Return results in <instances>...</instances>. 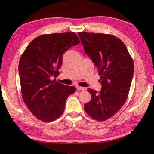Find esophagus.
Listing matches in <instances>:
<instances>
[{"mask_svg": "<svg viewBox=\"0 0 154 154\" xmlns=\"http://www.w3.org/2000/svg\"><path fill=\"white\" fill-rule=\"evenodd\" d=\"M76 88H77V89L78 91L85 90V87H79V86H76Z\"/></svg>", "mask_w": 154, "mask_h": 154, "instance_id": "esophagus-1", "label": "esophagus"}]
</instances>
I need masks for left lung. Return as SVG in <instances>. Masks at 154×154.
<instances>
[{"instance_id":"obj_1","label":"left lung","mask_w":154,"mask_h":154,"mask_svg":"<svg viewBox=\"0 0 154 154\" xmlns=\"http://www.w3.org/2000/svg\"><path fill=\"white\" fill-rule=\"evenodd\" d=\"M84 51L98 68L101 90L88 89L91 95L84 105L93 119L104 121L119 111L128 96L134 71L132 59L123 42L113 35L79 32Z\"/></svg>"}]
</instances>
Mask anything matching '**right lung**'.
I'll return each instance as SVG.
<instances>
[{
	"instance_id": "add662e5",
	"label": "right lung",
	"mask_w": 154,
	"mask_h": 154,
	"mask_svg": "<svg viewBox=\"0 0 154 154\" xmlns=\"http://www.w3.org/2000/svg\"><path fill=\"white\" fill-rule=\"evenodd\" d=\"M80 43L74 32L42 35L32 40L19 61L23 100L34 115L43 122L55 120L63 114L67 97L76 91L55 79L60 74L63 55Z\"/></svg>"
}]
</instances>
